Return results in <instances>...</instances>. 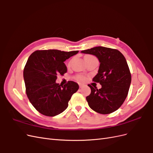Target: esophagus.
Here are the masks:
<instances>
[{
	"label": "esophagus",
	"instance_id": "esophagus-1",
	"mask_svg": "<svg viewBox=\"0 0 153 153\" xmlns=\"http://www.w3.org/2000/svg\"><path fill=\"white\" fill-rule=\"evenodd\" d=\"M79 86H80V87H82L83 86H84V85H83V84H79Z\"/></svg>",
	"mask_w": 153,
	"mask_h": 153
}]
</instances>
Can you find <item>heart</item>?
I'll list each match as a JSON object with an SVG mask.
<instances>
[{"instance_id": "obj_1", "label": "heart", "mask_w": 153, "mask_h": 153, "mask_svg": "<svg viewBox=\"0 0 153 153\" xmlns=\"http://www.w3.org/2000/svg\"><path fill=\"white\" fill-rule=\"evenodd\" d=\"M88 56H90V55H88ZM86 57H87V56H86ZM77 78H78V80H84V78L82 76H78Z\"/></svg>"}]
</instances>
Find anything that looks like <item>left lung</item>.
I'll return each instance as SVG.
<instances>
[{"label":"left lung","instance_id":"obj_1","mask_svg":"<svg viewBox=\"0 0 153 153\" xmlns=\"http://www.w3.org/2000/svg\"><path fill=\"white\" fill-rule=\"evenodd\" d=\"M81 53L95 55L100 63L93 81L99 82L101 88L88 85L91 92L86 97L90 108L101 114L117 110L126 98L131 76L126 60L119 50L96 47L82 50Z\"/></svg>","mask_w":153,"mask_h":153}]
</instances>
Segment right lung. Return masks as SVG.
Returning <instances> with one entry per match:
<instances>
[{
	"label": "right lung",
	"instance_id": "add662e5",
	"mask_svg": "<svg viewBox=\"0 0 153 153\" xmlns=\"http://www.w3.org/2000/svg\"><path fill=\"white\" fill-rule=\"evenodd\" d=\"M78 53L48 50H37L30 55L24 69L26 94L39 113L53 117L68 108L69 100L79 86L73 81L62 85L56 80L58 75L67 72L64 62Z\"/></svg>",
	"mask_w": 153,
	"mask_h": 153
}]
</instances>
